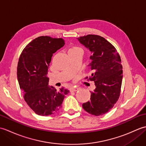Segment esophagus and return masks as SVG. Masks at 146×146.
Segmentation results:
<instances>
[{
  "label": "esophagus",
  "mask_w": 146,
  "mask_h": 146,
  "mask_svg": "<svg viewBox=\"0 0 146 146\" xmlns=\"http://www.w3.org/2000/svg\"><path fill=\"white\" fill-rule=\"evenodd\" d=\"M78 90V87H71L70 89H69V90L70 91V92H76V91H77Z\"/></svg>",
  "instance_id": "esophagus-1"
}]
</instances>
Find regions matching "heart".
Listing matches in <instances>:
<instances>
[{
  "mask_svg": "<svg viewBox=\"0 0 146 146\" xmlns=\"http://www.w3.org/2000/svg\"><path fill=\"white\" fill-rule=\"evenodd\" d=\"M80 48H76V47H73V48H71L69 49V51H72V50H76V49H79Z\"/></svg>",
  "mask_w": 146,
  "mask_h": 146,
  "instance_id": "obj_1",
  "label": "heart"
}]
</instances>
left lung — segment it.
Returning <instances> with one entry per match:
<instances>
[{
	"mask_svg": "<svg viewBox=\"0 0 146 146\" xmlns=\"http://www.w3.org/2000/svg\"><path fill=\"white\" fill-rule=\"evenodd\" d=\"M92 52L90 67L93 73L86 77L94 82L95 89L90 100L83 104L84 110L95 116L108 112L119 100L123 71L121 59L115 48L103 37L88 35L78 38Z\"/></svg>",
	"mask_w": 146,
	"mask_h": 146,
	"instance_id": "8db88e82",
	"label": "left lung"
}]
</instances>
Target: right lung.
I'll return each mask as SVG.
<instances>
[{
    "mask_svg": "<svg viewBox=\"0 0 146 146\" xmlns=\"http://www.w3.org/2000/svg\"><path fill=\"white\" fill-rule=\"evenodd\" d=\"M64 45L62 38L39 36L30 42L21 54L17 68L19 84L27 104L39 115L57 112L69 93L63 87L57 91L49 86L47 76L52 54Z\"/></svg>",
    "mask_w": 146,
    "mask_h": 146,
    "instance_id": "obj_1",
    "label": "right lung"
}]
</instances>
